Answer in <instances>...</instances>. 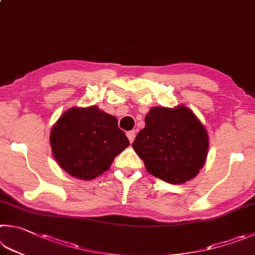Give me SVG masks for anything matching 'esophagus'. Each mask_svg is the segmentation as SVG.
<instances>
[{
    "instance_id": "34e87169",
    "label": "esophagus",
    "mask_w": 255,
    "mask_h": 255,
    "mask_svg": "<svg viewBox=\"0 0 255 255\" xmlns=\"http://www.w3.org/2000/svg\"><path fill=\"white\" fill-rule=\"evenodd\" d=\"M127 137L128 139L130 142H132L135 140V137H136V131L135 130H130V131H127Z\"/></svg>"
}]
</instances>
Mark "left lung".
Listing matches in <instances>:
<instances>
[{
	"label": "left lung",
	"mask_w": 255,
	"mask_h": 255,
	"mask_svg": "<svg viewBox=\"0 0 255 255\" xmlns=\"http://www.w3.org/2000/svg\"><path fill=\"white\" fill-rule=\"evenodd\" d=\"M204 125L186 106L154 107L145 117V128L132 142L148 173L169 184L196 177L208 152Z\"/></svg>",
	"instance_id": "left-lung-1"
}]
</instances>
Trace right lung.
<instances>
[{"instance_id": "1", "label": "right lung", "mask_w": 255, "mask_h": 255, "mask_svg": "<svg viewBox=\"0 0 255 255\" xmlns=\"http://www.w3.org/2000/svg\"><path fill=\"white\" fill-rule=\"evenodd\" d=\"M50 146L64 172L91 180L107 172L129 140L115 116L90 106L73 107L60 116L51 129Z\"/></svg>"}]
</instances>
